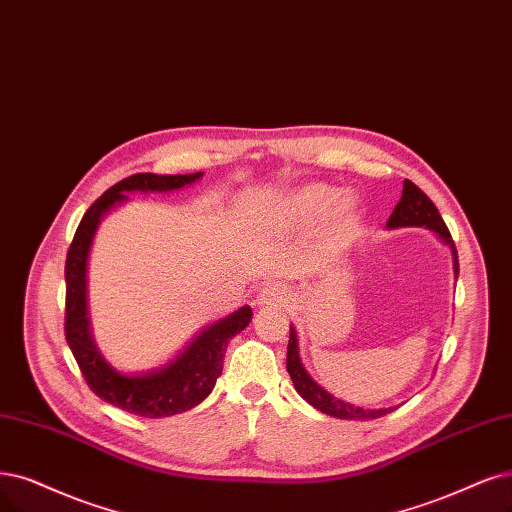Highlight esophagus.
<instances>
[{
	"label": "esophagus",
	"instance_id": "1",
	"mask_svg": "<svg viewBox=\"0 0 512 512\" xmlns=\"http://www.w3.org/2000/svg\"><path fill=\"white\" fill-rule=\"evenodd\" d=\"M287 297H289V291L285 285H280V282H268V285L259 291L257 304L259 306H280V304H285Z\"/></svg>",
	"mask_w": 512,
	"mask_h": 512
}]
</instances>
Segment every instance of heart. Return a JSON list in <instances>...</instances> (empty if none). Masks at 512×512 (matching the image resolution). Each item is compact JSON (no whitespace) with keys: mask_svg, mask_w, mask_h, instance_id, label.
<instances>
[{"mask_svg":"<svg viewBox=\"0 0 512 512\" xmlns=\"http://www.w3.org/2000/svg\"><path fill=\"white\" fill-rule=\"evenodd\" d=\"M282 213L295 221H318L329 215L333 230H348L358 217V206L354 198L344 196L339 187L333 185H306L293 192L285 204Z\"/></svg>","mask_w":512,"mask_h":512,"instance_id":"b5f03b06","label":"heart"}]
</instances>
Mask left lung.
Masks as SVG:
<instances>
[{
	"instance_id": "obj_1",
	"label": "left lung",
	"mask_w": 512,
	"mask_h": 512,
	"mask_svg": "<svg viewBox=\"0 0 512 512\" xmlns=\"http://www.w3.org/2000/svg\"><path fill=\"white\" fill-rule=\"evenodd\" d=\"M386 227H390V230H394V227H428V230L437 234L451 249L453 274H456V278H458V272H460L458 251H456V244H453V240H451V234L447 230L443 217L439 215V208L434 206V202L422 192V189L415 183H411L409 179H405V183H403L401 202L394 206V211H392ZM287 371H289L291 380L295 384V390L301 394V399H306L314 409L323 411L327 415H333V418H339V420H375V418H384L386 413L396 409V407H386V409L354 407L346 401H339L337 396L329 394L325 388H320L308 375L304 365H301L299 350H297V335H295L293 327H291V333H289Z\"/></svg>"
}]
</instances>
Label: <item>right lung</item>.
Instances as JSON below:
<instances>
[{
	"mask_svg": "<svg viewBox=\"0 0 512 512\" xmlns=\"http://www.w3.org/2000/svg\"><path fill=\"white\" fill-rule=\"evenodd\" d=\"M202 173L192 175H132L94 202L82 217L65 261V339L80 365L86 384L105 403L141 418H168L200 405L213 392L223 371V356L230 339L249 327L253 310L242 306L227 318L208 325L189 346L164 367L145 373H122L101 356L90 335L86 304V263L94 234L101 219L128 200L130 192H175L198 181Z\"/></svg>",
	"mask_w": 512,
	"mask_h": 512,
	"instance_id": "obj_1",
	"label": "right lung"
}]
</instances>
